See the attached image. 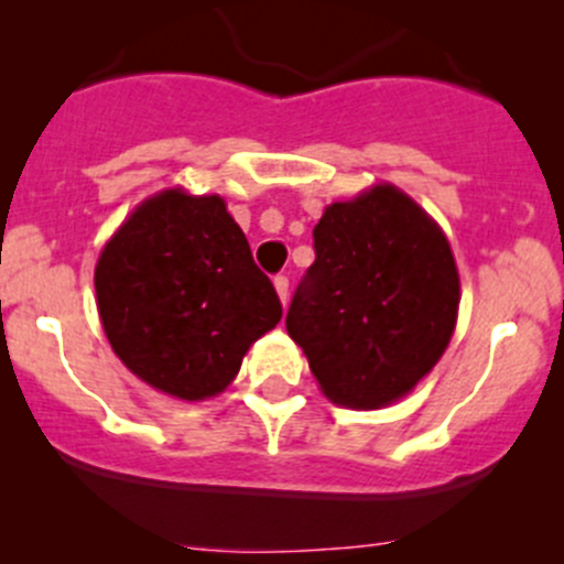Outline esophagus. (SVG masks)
<instances>
[{
    "mask_svg": "<svg viewBox=\"0 0 564 564\" xmlns=\"http://www.w3.org/2000/svg\"><path fill=\"white\" fill-rule=\"evenodd\" d=\"M272 283H275V292H278V297H281V303L286 305L289 303V278L286 275H275V278H272Z\"/></svg>",
    "mask_w": 564,
    "mask_h": 564,
    "instance_id": "esophagus-1",
    "label": "esophagus"
}]
</instances>
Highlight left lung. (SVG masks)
I'll return each instance as SVG.
<instances>
[{
  "label": "left lung",
  "instance_id": "obj_1",
  "mask_svg": "<svg viewBox=\"0 0 564 564\" xmlns=\"http://www.w3.org/2000/svg\"><path fill=\"white\" fill-rule=\"evenodd\" d=\"M316 261L286 329L333 403L379 409L445 355L458 318L456 259L440 226L395 185L324 209Z\"/></svg>",
  "mask_w": 564,
  "mask_h": 564
}]
</instances>
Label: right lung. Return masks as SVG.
Instances as JSON below:
<instances>
[{
    "instance_id": "obj_1",
    "label": "right lung",
    "mask_w": 564,
    "mask_h": 564,
    "mask_svg": "<svg viewBox=\"0 0 564 564\" xmlns=\"http://www.w3.org/2000/svg\"><path fill=\"white\" fill-rule=\"evenodd\" d=\"M95 292L119 360L182 401L229 388L250 344L283 314L224 198L180 187L119 226L95 267Z\"/></svg>"
}]
</instances>
